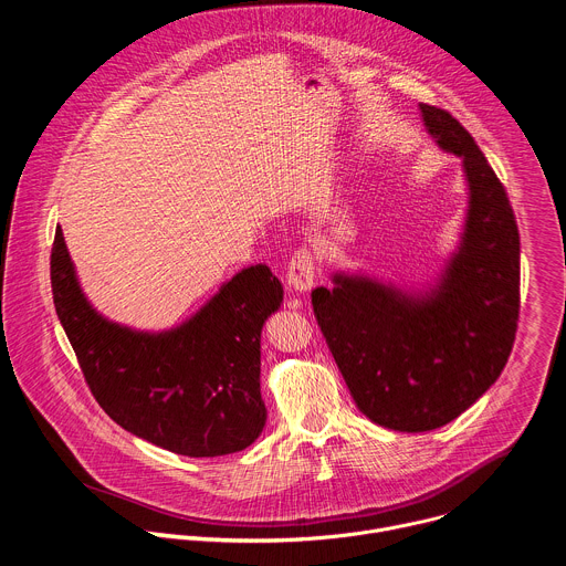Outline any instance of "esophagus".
I'll return each mask as SVG.
<instances>
[{"label": "esophagus", "mask_w": 566, "mask_h": 566, "mask_svg": "<svg viewBox=\"0 0 566 566\" xmlns=\"http://www.w3.org/2000/svg\"><path fill=\"white\" fill-rule=\"evenodd\" d=\"M313 282H315V260H313L311 251L300 249V251H295V255L289 262L286 284L295 293H306V291H311Z\"/></svg>", "instance_id": "esophagus-1"}]
</instances>
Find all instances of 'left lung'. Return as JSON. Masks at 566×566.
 <instances>
[{"mask_svg":"<svg viewBox=\"0 0 566 566\" xmlns=\"http://www.w3.org/2000/svg\"><path fill=\"white\" fill-rule=\"evenodd\" d=\"M434 143L461 158L468 210L434 284L408 291L336 271L311 304L358 410L396 432L437 430L500 378L520 317V232L474 138L446 109L419 105Z\"/></svg>","mask_w":566,"mask_h":566,"instance_id":"8db88e82","label":"left lung"}]
</instances>
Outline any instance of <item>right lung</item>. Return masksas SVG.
I'll list each match as a JSON object with an SVG mask.
<instances>
[{"label":"right lung","mask_w":566,"mask_h":566,"mask_svg":"<svg viewBox=\"0 0 566 566\" xmlns=\"http://www.w3.org/2000/svg\"><path fill=\"white\" fill-rule=\"evenodd\" d=\"M51 289L80 369L120 428L184 457L239 452L262 434L260 340L284 300L266 264L239 271L179 327L138 332L94 308L57 226Z\"/></svg>","instance_id":"obj_1"}]
</instances>
